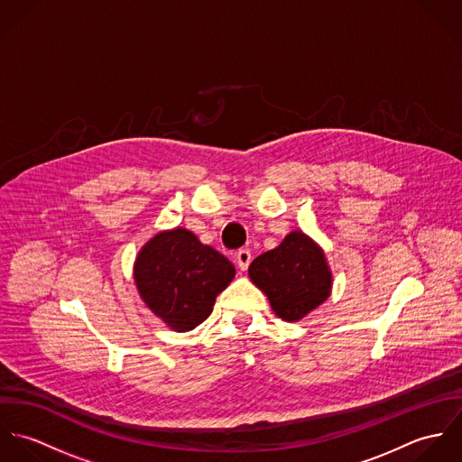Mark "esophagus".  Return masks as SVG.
<instances>
[{
	"label": "esophagus",
	"mask_w": 462,
	"mask_h": 462,
	"mask_svg": "<svg viewBox=\"0 0 462 462\" xmlns=\"http://www.w3.org/2000/svg\"><path fill=\"white\" fill-rule=\"evenodd\" d=\"M251 260H253V256H251L249 249H240L236 253V263H238L240 270H247L249 264H251Z\"/></svg>",
	"instance_id": "obj_1"
}]
</instances>
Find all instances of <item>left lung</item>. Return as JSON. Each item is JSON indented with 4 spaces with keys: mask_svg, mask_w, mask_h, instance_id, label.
Wrapping results in <instances>:
<instances>
[{
    "mask_svg": "<svg viewBox=\"0 0 462 462\" xmlns=\"http://www.w3.org/2000/svg\"><path fill=\"white\" fill-rule=\"evenodd\" d=\"M249 277L284 322L306 319L332 291L324 249L300 229H293L279 247L258 256L249 266Z\"/></svg>",
    "mask_w": 462,
    "mask_h": 462,
    "instance_id": "obj_1",
    "label": "left lung"
}]
</instances>
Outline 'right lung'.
Segmentation results:
<instances>
[{
  "instance_id": "add662e5",
  "label": "right lung",
  "mask_w": 462,
  "mask_h": 462,
  "mask_svg": "<svg viewBox=\"0 0 462 462\" xmlns=\"http://www.w3.org/2000/svg\"><path fill=\"white\" fill-rule=\"evenodd\" d=\"M235 264L198 236L174 227L156 233L138 251L133 279L145 306L169 328H198L213 311L217 295L235 279Z\"/></svg>"
}]
</instances>
